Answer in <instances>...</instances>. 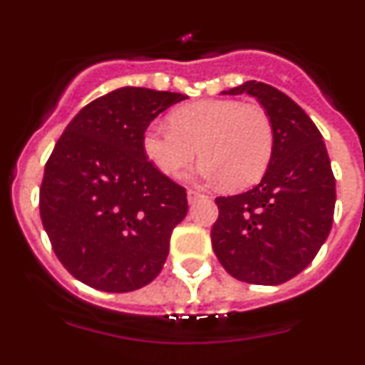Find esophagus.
I'll return each instance as SVG.
<instances>
[{
    "mask_svg": "<svg viewBox=\"0 0 365 365\" xmlns=\"http://www.w3.org/2000/svg\"><path fill=\"white\" fill-rule=\"evenodd\" d=\"M203 197H205L203 194L196 192V190H189V192H187V200H189L190 205H194V203H196V201L203 200Z\"/></svg>",
    "mask_w": 365,
    "mask_h": 365,
    "instance_id": "34e87169",
    "label": "esophagus"
}]
</instances>
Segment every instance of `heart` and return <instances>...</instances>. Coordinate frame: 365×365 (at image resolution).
I'll return each mask as SVG.
<instances>
[{
  "mask_svg": "<svg viewBox=\"0 0 365 365\" xmlns=\"http://www.w3.org/2000/svg\"><path fill=\"white\" fill-rule=\"evenodd\" d=\"M274 125L259 106L235 98H208L180 106L169 125L153 123L143 134V150L164 175L203 157L190 178L245 189L259 182L274 155Z\"/></svg>",
  "mask_w": 365,
  "mask_h": 365,
  "instance_id": "1",
  "label": "heart"
}]
</instances>
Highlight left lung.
Here are the masks:
<instances>
[{"instance_id":"1","label":"left lung","mask_w":365,"mask_h":365,"mask_svg":"<svg viewBox=\"0 0 365 365\" xmlns=\"http://www.w3.org/2000/svg\"><path fill=\"white\" fill-rule=\"evenodd\" d=\"M224 95L257 98L274 125V155L247 192L217 197L212 247L230 275L277 286L300 274L325 244L334 220L336 178L318 127L277 88L247 81Z\"/></svg>"}]
</instances>
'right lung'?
I'll return each mask as SVG.
<instances>
[{
    "label": "right lung",
    "instance_id": "right-lung-1",
    "mask_svg": "<svg viewBox=\"0 0 365 365\" xmlns=\"http://www.w3.org/2000/svg\"><path fill=\"white\" fill-rule=\"evenodd\" d=\"M187 95L125 86L73 116L46 164L40 217L58 259L84 284L127 293L150 284L187 215V192L143 150L150 121Z\"/></svg>",
    "mask_w": 365,
    "mask_h": 365
}]
</instances>
